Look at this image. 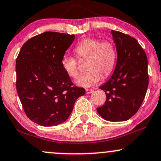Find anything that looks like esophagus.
Returning <instances> with one entry per match:
<instances>
[{"label":"esophagus","instance_id":"1","mask_svg":"<svg viewBox=\"0 0 161 161\" xmlns=\"http://www.w3.org/2000/svg\"><path fill=\"white\" fill-rule=\"evenodd\" d=\"M93 92H94V90L92 89V88H87V89H86V94H91Z\"/></svg>","mask_w":161,"mask_h":161}]
</instances>
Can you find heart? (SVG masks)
<instances>
[{
    "label": "heart",
    "mask_w": 161,
    "mask_h": 161,
    "mask_svg": "<svg viewBox=\"0 0 161 161\" xmlns=\"http://www.w3.org/2000/svg\"><path fill=\"white\" fill-rule=\"evenodd\" d=\"M75 53L80 59H88L86 73L79 75L75 80L78 86L88 88L94 86L102 79L103 73L108 75L115 66L117 52L111 41L95 38H87L75 46ZM62 69L68 76L75 78L78 75L77 60L69 55H64L61 59Z\"/></svg>",
    "instance_id": "obj_1"
}]
</instances>
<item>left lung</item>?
<instances>
[{
	"label": "left lung",
	"instance_id": "obj_1",
	"mask_svg": "<svg viewBox=\"0 0 161 161\" xmlns=\"http://www.w3.org/2000/svg\"><path fill=\"white\" fill-rule=\"evenodd\" d=\"M117 59L110 79L99 87L104 90L105 104L97 108L98 114L108 121H125L137 113L145 98L147 86L146 53L132 37L111 31Z\"/></svg>",
	"mask_w": 161,
	"mask_h": 161
}]
</instances>
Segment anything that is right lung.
I'll return each mask as SVG.
<instances>
[{
    "instance_id": "obj_1",
    "label": "right lung",
    "mask_w": 161,
    "mask_h": 161,
    "mask_svg": "<svg viewBox=\"0 0 161 161\" xmlns=\"http://www.w3.org/2000/svg\"><path fill=\"white\" fill-rule=\"evenodd\" d=\"M74 39V35L42 33L24 44L16 59V90L24 111L42 126L64 123L86 93L73 86L60 64Z\"/></svg>"
}]
</instances>
